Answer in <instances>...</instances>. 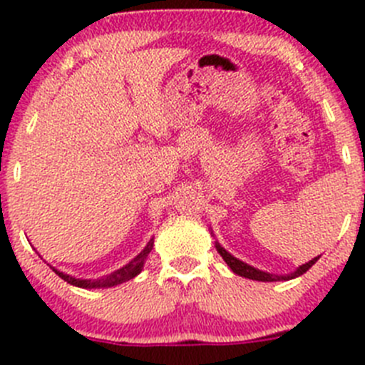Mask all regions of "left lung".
<instances>
[{
  "mask_svg": "<svg viewBox=\"0 0 365 365\" xmlns=\"http://www.w3.org/2000/svg\"><path fill=\"white\" fill-rule=\"evenodd\" d=\"M217 251L220 252V256H222V258H224V262L227 263L229 269H231L232 272L238 274V276H242V277H247V279H256V281H283V279L287 281V279H294V277H297V276H301V274L307 272V270L310 269V267L314 265V263L319 259V256H317V258L310 259V262L304 263V265H301L297 270H294L292 274H287V276H276V274L263 272V270H258V269H255V267L247 265V263L240 262V259H238V258H235V256L229 255V252L225 251L224 247H220V244H218V242H217Z\"/></svg>",
  "mask_w": 365,
  "mask_h": 365,
  "instance_id": "obj_1",
  "label": "left lung"
}]
</instances>
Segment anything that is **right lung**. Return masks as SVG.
Segmentation results:
<instances>
[{
  "label": "right lung",
  "instance_id": "right-lung-1",
  "mask_svg": "<svg viewBox=\"0 0 365 365\" xmlns=\"http://www.w3.org/2000/svg\"><path fill=\"white\" fill-rule=\"evenodd\" d=\"M152 247H154V238L148 242L147 247H145L143 251H141L140 255L133 259V262H128L127 265L121 267V269H118L116 272L109 274V276H106V277H100V279H76V277L68 276V274L61 272V270L53 269V267H51V269L55 270V274H57L58 277H62L64 281H68L69 284L81 287V289H106V287H114V284L125 283V281L133 279L134 276H138V274L141 272V269H143V263H145V259H147L148 252L152 251Z\"/></svg>",
  "mask_w": 365,
  "mask_h": 365
}]
</instances>
